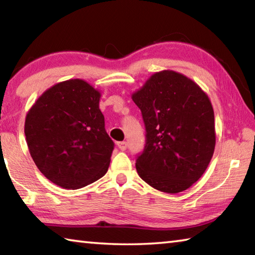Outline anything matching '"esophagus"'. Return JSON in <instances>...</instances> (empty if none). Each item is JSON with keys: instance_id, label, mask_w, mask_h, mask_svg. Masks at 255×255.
I'll list each match as a JSON object with an SVG mask.
<instances>
[{"instance_id": "34e87169", "label": "esophagus", "mask_w": 255, "mask_h": 255, "mask_svg": "<svg viewBox=\"0 0 255 255\" xmlns=\"http://www.w3.org/2000/svg\"><path fill=\"white\" fill-rule=\"evenodd\" d=\"M117 146H118V148H119L120 150H126L128 144H127V141H118Z\"/></svg>"}]
</instances>
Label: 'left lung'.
<instances>
[{"label":"left lung","mask_w":255,"mask_h":255,"mask_svg":"<svg viewBox=\"0 0 255 255\" xmlns=\"http://www.w3.org/2000/svg\"><path fill=\"white\" fill-rule=\"evenodd\" d=\"M131 98L146 129L144 150L136 158L138 175L159 191H184L201 178L214 154L215 117L208 96L183 74L162 71Z\"/></svg>","instance_id":"8db88e82"}]
</instances>
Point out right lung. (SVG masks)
<instances>
[{
  "label": "right lung",
  "mask_w": 255,
  "mask_h": 255,
  "mask_svg": "<svg viewBox=\"0 0 255 255\" xmlns=\"http://www.w3.org/2000/svg\"><path fill=\"white\" fill-rule=\"evenodd\" d=\"M101 94L80 79L55 84L28 111L24 135L38 169L51 182L75 190L107 173L114 141L99 109Z\"/></svg>",
  "instance_id": "1"
}]
</instances>
